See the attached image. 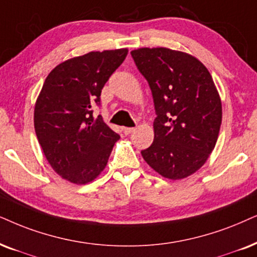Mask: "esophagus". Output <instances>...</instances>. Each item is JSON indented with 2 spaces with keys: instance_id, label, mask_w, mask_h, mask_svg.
I'll list each match as a JSON object with an SVG mask.
<instances>
[{
  "instance_id": "34e87169",
  "label": "esophagus",
  "mask_w": 257,
  "mask_h": 257,
  "mask_svg": "<svg viewBox=\"0 0 257 257\" xmlns=\"http://www.w3.org/2000/svg\"><path fill=\"white\" fill-rule=\"evenodd\" d=\"M134 132V128H123V133H124L125 135H129V134H132V133Z\"/></svg>"
}]
</instances>
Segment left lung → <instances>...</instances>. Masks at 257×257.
<instances>
[{"mask_svg": "<svg viewBox=\"0 0 257 257\" xmlns=\"http://www.w3.org/2000/svg\"><path fill=\"white\" fill-rule=\"evenodd\" d=\"M152 90L157 118L154 141L142 158L164 178L190 177L215 148L222 123V100L205 65L166 47L131 52Z\"/></svg>", "mask_w": 257, "mask_h": 257, "instance_id": "8db88e82", "label": "left lung"}]
</instances>
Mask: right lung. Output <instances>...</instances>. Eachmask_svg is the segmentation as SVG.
Here are the masks:
<instances>
[{
  "instance_id": "right-lung-1",
  "label": "right lung",
  "mask_w": 257,
  "mask_h": 257,
  "mask_svg": "<svg viewBox=\"0 0 257 257\" xmlns=\"http://www.w3.org/2000/svg\"><path fill=\"white\" fill-rule=\"evenodd\" d=\"M126 54L128 48L89 52L57 65L45 79L34 106L35 133L48 164L70 183L95 180L119 139L91 106Z\"/></svg>"
}]
</instances>
